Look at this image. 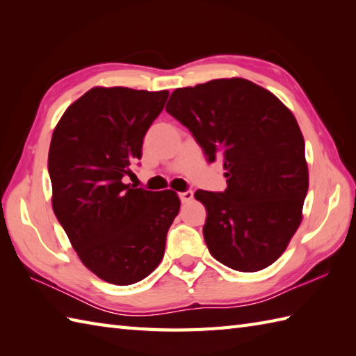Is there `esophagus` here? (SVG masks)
Wrapping results in <instances>:
<instances>
[{"mask_svg":"<svg viewBox=\"0 0 356 356\" xmlns=\"http://www.w3.org/2000/svg\"><path fill=\"white\" fill-rule=\"evenodd\" d=\"M179 195H180V200H182L184 203H186V202H191V200H193V197H194V193H193L191 190H188V191L180 193Z\"/></svg>","mask_w":356,"mask_h":356,"instance_id":"1","label":"esophagus"}]
</instances>
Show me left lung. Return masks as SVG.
<instances>
[{
    "mask_svg": "<svg viewBox=\"0 0 356 356\" xmlns=\"http://www.w3.org/2000/svg\"><path fill=\"white\" fill-rule=\"evenodd\" d=\"M166 111L209 162L223 159L225 193L199 190L211 255L240 272L270 266L303 218L309 188L305 139L292 111L243 78L213 79L171 93Z\"/></svg>",
    "mask_w": 356,
    "mask_h": 356,
    "instance_id": "left-lung-1",
    "label": "left lung"
}]
</instances>
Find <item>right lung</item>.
<instances>
[{"label": "right lung", "instance_id": "obj_1", "mask_svg": "<svg viewBox=\"0 0 356 356\" xmlns=\"http://www.w3.org/2000/svg\"><path fill=\"white\" fill-rule=\"evenodd\" d=\"M168 92L95 87L65 110L49 149L53 213L84 266L127 286L163 259L177 193L125 184Z\"/></svg>", "mask_w": 356, "mask_h": 356}]
</instances>
